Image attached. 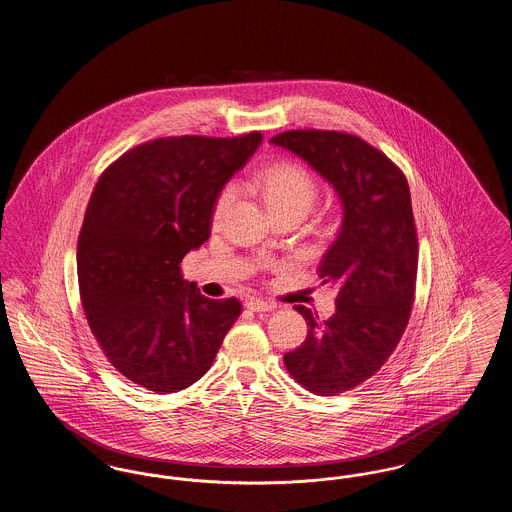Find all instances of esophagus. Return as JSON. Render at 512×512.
<instances>
[{
  "label": "esophagus",
  "mask_w": 512,
  "mask_h": 512,
  "mask_svg": "<svg viewBox=\"0 0 512 512\" xmlns=\"http://www.w3.org/2000/svg\"><path fill=\"white\" fill-rule=\"evenodd\" d=\"M245 307L249 311H255V313H263V311H274L276 309V303L272 301H265V299H259V297H251L245 301Z\"/></svg>",
  "instance_id": "34e87169"
}]
</instances>
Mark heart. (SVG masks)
I'll use <instances>...</instances> for the list:
<instances>
[{
  "label": "heart",
  "instance_id": "obj_1",
  "mask_svg": "<svg viewBox=\"0 0 512 512\" xmlns=\"http://www.w3.org/2000/svg\"><path fill=\"white\" fill-rule=\"evenodd\" d=\"M247 190L261 195L267 203L270 213H280L286 209L309 211L317 197V182L311 172L293 161H276L259 171L251 172L244 182ZM236 197V188L232 184L220 190L213 205V220L222 219Z\"/></svg>",
  "mask_w": 512,
  "mask_h": 512
}]
</instances>
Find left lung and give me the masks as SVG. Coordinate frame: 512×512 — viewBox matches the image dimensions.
<instances>
[{
  "label": "left lung",
  "instance_id": "8db88e82",
  "mask_svg": "<svg viewBox=\"0 0 512 512\" xmlns=\"http://www.w3.org/2000/svg\"><path fill=\"white\" fill-rule=\"evenodd\" d=\"M307 161L340 195L343 219L318 276L340 288L336 313L318 320L284 355L293 380L317 395L353 390L374 376L401 340L414 301L418 238L405 174L380 149L336 130H288L270 140Z\"/></svg>",
  "mask_w": 512,
  "mask_h": 512
}]
</instances>
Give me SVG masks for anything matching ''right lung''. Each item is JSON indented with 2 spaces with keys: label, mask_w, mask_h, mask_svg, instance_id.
<instances>
[{
  "label": "right lung",
  "mask_w": 512,
  "mask_h": 512,
  "mask_svg": "<svg viewBox=\"0 0 512 512\" xmlns=\"http://www.w3.org/2000/svg\"><path fill=\"white\" fill-rule=\"evenodd\" d=\"M261 142L157 138L99 176L76 247L80 299L107 361L140 388L192 386L242 313L236 297H205L180 263L209 240L217 195Z\"/></svg>",
  "instance_id": "add662e5"
}]
</instances>
